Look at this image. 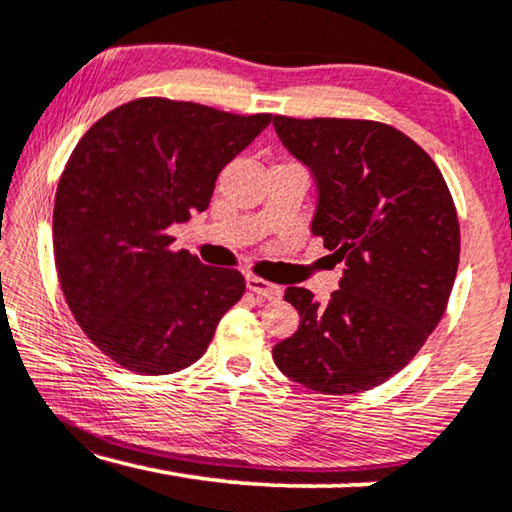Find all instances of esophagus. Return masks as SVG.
Instances as JSON below:
<instances>
[{"label": "esophagus", "mask_w": 512, "mask_h": 512, "mask_svg": "<svg viewBox=\"0 0 512 512\" xmlns=\"http://www.w3.org/2000/svg\"><path fill=\"white\" fill-rule=\"evenodd\" d=\"M247 289L251 293H256V296L268 298V300H275L282 296V289H279L277 284L265 282V279H261V277H247Z\"/></svg>", "instance_id": "obj_1"}]
</instances>
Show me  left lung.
I'll return each instance as SVG.
<instances>
[{
    "instance_id": "left-lung-1",
    "label": "left lung",
    "mask_w": 512,
    "mask_h": 512,
    "mask_svg": "<svg viewBox=\"0 0 512 512\" xmlns=\"http://www.w3.org/2000/svg\"><path fill=\"white\" fill-rule=\"evenodd\" d=\"M272 125L317 184L312 235L345 263L324 305L303 286L284 291L300 326L272 359L319 394L368 391L408 366L443 319L461 244L450 188L391 125L289 116Z\"/></svg>"
}]
</instances>
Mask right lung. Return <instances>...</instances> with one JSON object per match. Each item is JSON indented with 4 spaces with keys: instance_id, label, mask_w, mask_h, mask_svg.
<instances>
[{
    "instance_id": "right-lung-1",
    "label": "right lung",
    "mask_w": 512,
    "mask_h": 512,
    "mask_svg": "<svg viewBox=\"0 0 512 512\" xmlns=\"http://www.w3.org/2000/svg\"><path fill=\"white\" fill-rule=\"evenodd\" d=\"M270 121L142 97L76 144L55 193V268L74 319L111 361L165 375L207 352L244 277L172 251L167 230L205 212L219 172Z\"/></svg>"
}]
</instances>
